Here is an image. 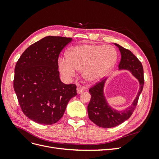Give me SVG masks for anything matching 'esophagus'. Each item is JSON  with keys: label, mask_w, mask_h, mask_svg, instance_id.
<instances>
[{"label": "esophagus", "mask_w": 159, "mask_h": 159, "mask_svg": "<svg viewBox=\"0 0 159 159\" xmlns=\"http://www.w3.org/2000/svg\"><path fill=\"white\" fill-rule=\"evenodd\" d=\"M77 93H78V94H80L82 92H84V89L81 88H80V87H78L77 88Z\"/></svg>", "instance_id": "obj_1"}]
</instances>
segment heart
Returning <instances> with one entry per match:
<instances>
[{
	"mask_svg": "<svg viewBox=\"0 0 159 159\" xmlns=\"http://www.w3.org/2000/svg\"><path fill=\"white\" fill-rule=\"evenodd\" d=\"M115 48L108 45L82 44L70 48L66 59L58 60V69L64 78L70 79L81 71V76L88 83H95L103 78L111 70L117 60Z\"/></svg>",
	"mask_w": 159,
	"mask_h": 159,
	"instance_id": "obj_1",
	"label": "heart"
}]
</instances>
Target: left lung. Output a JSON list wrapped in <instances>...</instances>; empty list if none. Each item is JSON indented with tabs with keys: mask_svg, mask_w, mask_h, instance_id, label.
<instances>
[{
	"mask_svg": "<svg viewBox=\"0 0 159 159\" xmlns=\"http://www.w3.org/2000/svg\"><path fill=\"white\" fill-rule=\"evenodd\" d=\"M114 44L119 49L121 55L118 66L119 70H128L131 72L139 81V89L131 105L123 111H118L111 107L105 98L104 86L107 78L102 80L89 89L91 99L88 106L89 118L98 126L103 128L116 127L131 116L144 85L143 68L141 61L130 50L116 43Z\"/></svg>",
	"mask_w": 159,
	"mask_h": 159,
	"instance_id": "obj_1",
	"label": "left lung"
}]
</instances>
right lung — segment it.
<instances>
[{"label": "right lung", "instance_id": "obj_1", "mask_svg": "<svg viewBox=\"0 0 159 159\" xmlns=\"http://www.w3.org/2000/svg\"><path fill=\"white\" fill-rule=\"evenodd\" d=\"M71 38L48 36L30 46L14 68V89L22 112L34 122L56 123L69 101L77 95L75 84L61 82L58 57Z\"/></svg>", "mask_w": 159, "mask_h": 159}]
</instances>
